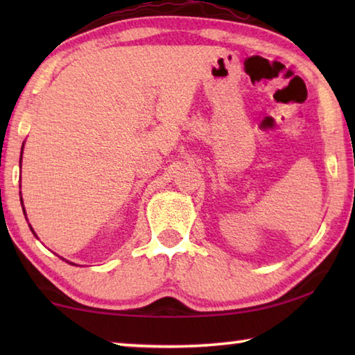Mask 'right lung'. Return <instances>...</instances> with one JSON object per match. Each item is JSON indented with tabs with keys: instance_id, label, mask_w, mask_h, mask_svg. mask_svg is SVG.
<instances>
[{
	"instance_id": "right-lung-1",
	"label": "right lung",
	"mask_w": 355,
	"mask_h": 355,
	"mask_svg": "<svg viewBox=\"0 0 355 355\" xmlns=\"http://www.w3.org/2000/svg\"><path fill=\"white\" fill-rule=\"evenodd\" d=\"M20 163H21V161H20ZM31 232L34 233V230H33V228H31ZM34 235H35V233H34ZM67 263H69V261H67ZM71 264H73V263H71Z\"/></svg>"
}]
</instances>
